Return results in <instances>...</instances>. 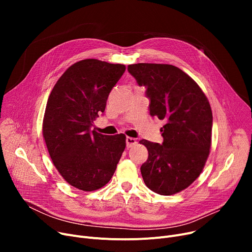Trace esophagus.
<instances>
[{"mask_svg":"<svg viewBox=\"0 0 252 252\" xmlns=\"http://www.w3.org/2000/svg\"><path fill=\"white\" fill-rule=\"evenodd\" d=\"M126 147L130 148L131 146H134V145L137 144V140L134 139V138H131V137H126Z\"/></svg>","mask_w":252,"mask_h":252,"instance_id":"1","label":"esophagus"}]
</instances>
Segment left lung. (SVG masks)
Segmentation results:
<instances>
[{
	"label": "left lung",
	"instance_id": "left-lung-1",
	"mask_svg": "<svg viewBox=\"0 0 252 252\" xmlns=\"http://www.w3.org/2000/svg\"><path fill=\"white\" fill-rule=\"evenodd\" d=\"M139 86L146 88L151 116L164 119L162 144L140 141L148 150L141 166L146 186L160 195L188 188L199 177L211 145L213 112L194 79L170 64L138 63L127 66Z\"/></svg>",
	"mask_w": 252,
	"mask_h": 252
}]
</instances>
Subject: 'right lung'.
Listing matches in <instances>:
<instances>
[{"label": "right lung", "mask_w": 252, "mask_h": 252, "mask_svg": "<svg viewBox=\"0 0 252 252\" xmlns=\"http://www.w3.org/2000/svg\"><path fill=\"white\" fill-rule=\"evenodd\" d=\"M124 64L85 59L71 65L53 88L43 122L51 159L62 178L83 191H95L112 178L126 148V136L92 130Z\"/></svg>", "instance_id": "1"}]
</instances>
